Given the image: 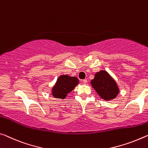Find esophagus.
<instances>
[{
	"label": "esophagus",
	"instance_id": "obj_1",
	"mask_svg": "<svg viewBox=\"0 0 148 148\" xmlns=\"http://www.w3.org/2000/svg\"><path fill=\"white\" fill-rule=\"evenodd\" d=\"M87 82H88V81H87V79H83V80H82V82L84 84H86Z\"/></svg>",
	"mask_w": 148,
	"mask_h": 148
}]
</instances>
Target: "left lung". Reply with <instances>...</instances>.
<instances>
[{"mask_svg":"<svg viewBox=\"0 0 148 148\" xmlns=\"http://www.w3.org/2000/svg\"><path fill=\"white\" fill-rule=\"evenodd\" d=\"M91 84L98 95L105 100L114 99L119 93V90L115 81L106 71L101 70L96 73Z\"/></svg>","mask_w":148,"mask_h":148,"instance_id":"left-lung-1","label":"left lung"}]
</instances>
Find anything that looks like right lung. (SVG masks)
Segmentation results:
<instances>
[{"instance_id":"add662e5","label":"right lung","mask_w":148,"mask_h":148,"mask_svg":"<svg viewBox=\"0 0 148 148\" xmlns=\"http://www.w3.org/2000/svg\"><path fill=\"white\" fill-rule=\"evenodd\" d=\"M78 79L76 77L62 75L58 78L57 83L53 86L52 94L56 98L64 99L68 93L78 85Z\"/></svg>"}]
</instances>
